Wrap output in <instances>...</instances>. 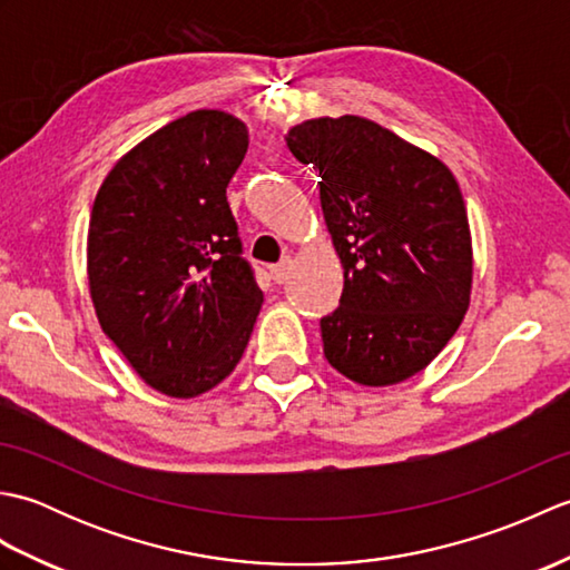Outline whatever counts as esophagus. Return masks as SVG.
<instances>
[{"instance_id":"1","label":"esophagus","mask_w":570,"mask_h":570,"mask_svg":"<svg viewBox=\"0 0 570 570\" xmlns=\"http://www.w3.org/2000/svg\"><path fill=\"white\" fill-rule=\"evenodd\" d=\"M288 272H292V259L286 257V259H282V262L272 266V278L276 284H284L288 278Z\"/></svg>"}]
</instances>
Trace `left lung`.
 <instances>
[{
	"label": "left lung",
	"mask_w": 570,
	"mask_h": 570,
	"mask_svg": "<svg viewBox=\"0 0 570 570\" xmlns=\"http://www.w3.org/2000/svg\"><path fill=\"white\" fill-rule=\"evenodd\" d=\"M286 144L318 168L321 208L345 269L321 318L323 353L347 380L386 386L441 353L470 304L463 193L435 156L365 117L296 125Z\"/></svg>",
	"instance_id": "8db88e82"
}]
</instances>
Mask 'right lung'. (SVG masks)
<instances>
[{
  "label": "right lung",
  "instance_id": "right-lung-1",
  "mask_svg": "<svg viewBox=\"0 0 570 570\" xmlns=\"http://www.w3.org/2000/svg\"><path fill=\"white\" fill-rule=\"evenodd\" d=\"M247 144L237 117L188 112L125 154L92 205L95 313L139 377L168 396L220 384L262 308L227 203Z\"/></svg>",
  "mask_w": 570,
  "mask_h": 570
}]
</instances>
